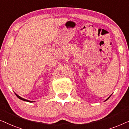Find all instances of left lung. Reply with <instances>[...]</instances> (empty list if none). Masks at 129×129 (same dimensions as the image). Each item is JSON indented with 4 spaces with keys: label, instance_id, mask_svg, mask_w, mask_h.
Masks as SVG:
<instances>
[{
    "label": "left lung",
    "instance_id": "1",
    "mask_svg": "<svg viewBox=\"0 0 129 129\" xmlns=\"http://www.w3.org/2000/svg\"><path fill=\"white\" fill-rule=\"evenodd\" d=\"M111 95H110V96H109V97H108V99H106V100H105V101H107V100H108V99H109V98H110V96H111Z\"/></svg>",
    "mask_w": 129,
    "mask_h": 129
}]
</instances>
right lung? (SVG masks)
<instances>
[{
  "mask_svg": "<svg viewBox=\"0 0 129 129\" xmlns=\"http://www.w3.org/2000/svg\"><path fill=\"white\" fill-rule=\"evenodd\" d=\"M15 94H16V96H17V97L18 98H19V99H21V100H22V101H26V102H34V101H30L27 100V99H24V98H23L20 97V96H19V95H17V94H16V93H15Z\"/></svg>",
  "mask_w": 129,
  "mask_h": 129,
  "instance_id": "right-lung-1",
  "label": "right lung"
}]
</instances>
